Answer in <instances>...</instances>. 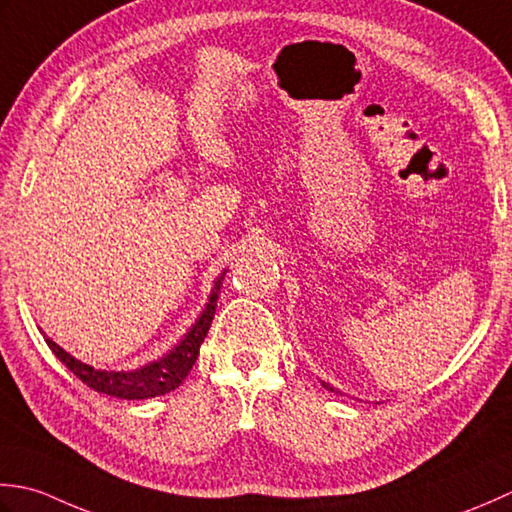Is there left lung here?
<instances>
[{
  "mask_svg": "<svg viewBox=\"0 0 512 512\" xmlns=\"http://www.w3.org/2000/svg\"><path fill=\"white\" fill-rule=\"evenodd\" d=\"M322 384V387H325L327 391H333V387H329V384H325V382H320Z\"/></svg>",
  "mask_w": 512,
  "mask_h": 512,
  "instance_id": "1",
  "label": "left lung"
}]
</instances>
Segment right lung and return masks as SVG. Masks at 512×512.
<instances>
[{
    "instance_id": "right-lung-1",
    "label": "right lung",
    "mask_w": 512,
    "mask_h": 512,
    "mask_svg": "<svg viewBox=\"0 0 512 512\" xmlns=\"http://www.w3.org/2000/svg\"><path fill=\"white\" fill-rule=\"evenodd\" d=\"M225 274L227 269L221 271V276L214 280L212 294L207 298L201 316L196 318L190 331H187L185 336L174 344V349H170L159 360L143 364L139 369H132V371L97 369L92 367V364H86L72 356V353H68L64 347H59V344L55 340H50L48 336H46V342L52 349V353H55V356L64 362L83 384H88L90 389L112 395V398H121V400H148V398H156V395H165L179 387L198 358V349H201L207 331L212 327V320L216 314V300H218V294H221Z\"/></svg>"
}]
</instances>
